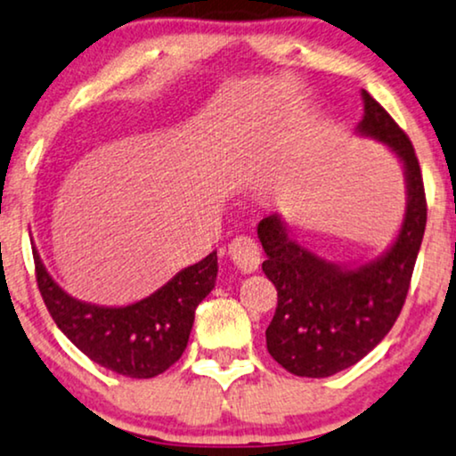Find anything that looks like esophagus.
I'll return each instance as SVG.
<instances>
[{
    "instance_id": "esophagus-1",
    "label": "esophagus",
    "mask_w": 456,
    "mask_h": 456,
    "mask_svg": "<svg viewBox=\"0 0 456 456\" xmlns=\"http://www.w3.org/2000/svg\"><path fill=\"white\" fill-rule=\"evenodd\" d=\"M227 252L232 263L241 271V273H255L258 265H261V250H258L256 241L246 238V235L235 238L232 244H229Z\"/></svg>"
}]
</instances>
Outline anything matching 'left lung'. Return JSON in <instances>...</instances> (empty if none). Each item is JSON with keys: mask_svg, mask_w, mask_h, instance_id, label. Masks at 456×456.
I'll use <instances>...</instances> for the list:
<instances>
[{"mask_svg": "<svg viewBox=\"0 0 456 456\" xmlns=\"http://www.w3.org/2000/svg\"><path fill=\"white\" fill-rule=\"evenodd\" d=\"M362 101L364 118L355 132L387 145L404 170L406 210L387 250L368 263H332L298 244L280 215L263 218L256 227L267 255L263 271L278 290V307L265 330L267 349L297 377H332L383 341L406 301L428 223L412 142L366 90Z\"/></svg>", "mask_w": 456, "mask_h": 456, "instance_id": "left-lung-1", "label": "left lung"}]
</instances>
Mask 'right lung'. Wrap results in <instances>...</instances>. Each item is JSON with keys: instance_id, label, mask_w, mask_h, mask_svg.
Segmentation results:
<instances>
[{"instance_id": "right-lung-1", "label": "right lung", "mask_w": 456, "mask_h": 456, "mask_svg": "<svg viewBox=\"0 0 456 456\" xmlns=\"http://www.w3.org/2000/svg\"><path fill=\"white\" fill-rule=\"evenodd\" d=\"M36 275L42 298L62 334L92 362L130 379H151L178 362L191 334L195 307L216 284V252L181 269L141 301L107 307L62 290L37 250Z\"/></svg>"}]
</instances>
